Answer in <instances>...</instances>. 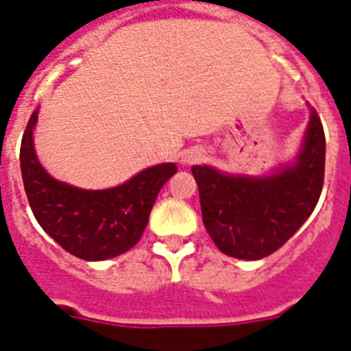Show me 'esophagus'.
Segmentation results:
<instances>
[{"label": "esophagus", "mask_w": 351, "mask_h": 351, "mask_svg": "<svg viewBox=\"0 0 351 351\" xmlns=\"http://www.w3.org/2000/svg\"><path fill=\"white\" fill-rule=\"evenodd\" d=\"M204 159V152L201 148H192V150H187L183 154V162L185 164H195L201 162Z\"/></svg>", "instance_id": "esophagus-1"}]
</instances>
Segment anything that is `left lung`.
<instances>
[{"mask_svg":"<svg viewBox=\"0 0 351 351\" xmlns=\"http://www.w3.org/2000/svg\"><path fill=\"white\" fill-rule=\"evenodd\" d=\"M208 234L220 252L258 261L282 248L317 206L324 187L325 134L311 112L304 145L295 162L267 178L192 168Z\"/></svg>","mask_w":351,"mask_h":351,"instance_id":"obj_1","label":"left lung"}]
</instances>
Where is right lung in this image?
<instances>
[{
    "instance_id": "1",
    "label": "right lung",
    "mask_w": 351,
    "mask_h": 351,
    "mask_svg": "<svg viewBox=\"0 0 351 351\" xmlns=\"http://www.w3.org/2000/svg\"><path fill=\"white\" fill-rule=\"evenodd\" d=\"M33 112L22 134L21 171L34 219L71 255L105 261L125 254L140 241L148 215L175 164H159L115 189L84 191L53 180L38 162L33 147Z\"/></svg>"
}]
</instances>
